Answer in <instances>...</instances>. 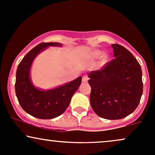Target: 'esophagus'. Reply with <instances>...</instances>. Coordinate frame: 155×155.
<instances>
[{"label": "esophagus", "instance_id": "1", "mask_svg": "<svg viewBox=\"0 0 155 155\" xmlns=\"http://www.w3.org/2000/svg\"><path fill=\"white\" fill-rule=\"evenodd\" d=\"M88 80H89L88 76H87V75L83 76V77H82V81H83V82H87V81H88Z\"/></svg>", "mask_w": 155, "mask_h": 155}]
</instances>
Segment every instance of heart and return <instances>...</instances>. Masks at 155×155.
<instances>
[{"mask_svg":"<svg viewBox=\"0 0 155 155\" xmlns=\"http://www.w3.org/2000/svg\"><path fill=\"white\" fill-rule=\"evenodd\" d=\"M102 53L100 51H94V52H93L92 54V57L93 58L97 59V58H100L102 56Z\"/></svg>","mask_w":155,"mask_h":155,"instance_id":"b5f03b06","label":"heart"}]
</instances>
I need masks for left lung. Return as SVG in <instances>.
I'll list each match as a JSON object with an SVG mask.
<instances>
[{
    "mask_svg": "<svg viewBox=\"0 0 155 155\" xmlns=\"http://www.w3.org/2000/svg\"><path fill=\"white\" fill-rule=\"evenodd\" d=\"M115 58L100 70L88 74L92 90L90 104L101 118L118 120L128 116L139 105L143 92L141 66L133 54L112 44Z\"/></svg>",
    "mask_w": 155,
    "mask_h": 155,
    "instance_id": "8db88e82",
    "label": "left lung"
}]
</instances>
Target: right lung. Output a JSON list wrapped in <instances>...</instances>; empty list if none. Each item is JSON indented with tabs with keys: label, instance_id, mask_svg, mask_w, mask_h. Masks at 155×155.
I'll return each instance as SVG.
<instances>
[{
	"label": "right lung",
	"instance_id": "add662e5",
	"mask_svg": "<svg viewBox=\"0 0 155 155\" xmlns=\"http://www.w3.org/2000/svg\"><path fill=\"white\" fill-rule=\"evenodd\" d=\"M49 46L61 47L58 42H42L31 49L18 64L16 74L15 91L24 111L35 118L51 119L64 113L71 99L81 83V76L52 89H40L31 81L30 68L37 55Z\"/></svg>",
	"mask_w": 155,
	"mask_h": 155
}]
</instances>
